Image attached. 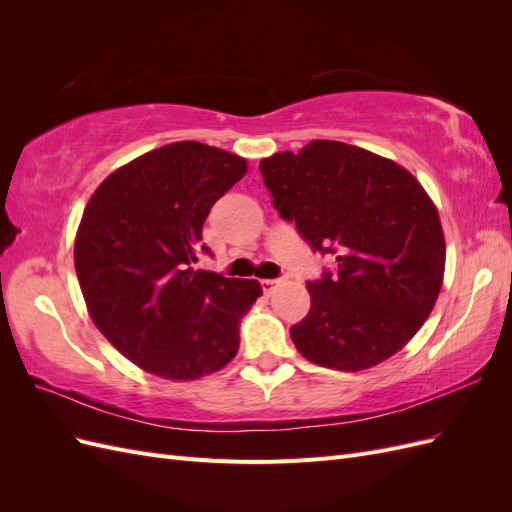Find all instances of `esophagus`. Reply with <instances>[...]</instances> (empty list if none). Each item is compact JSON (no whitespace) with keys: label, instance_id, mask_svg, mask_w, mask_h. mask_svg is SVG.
<instances>
[{"label":"esophagus","instance_id":"34e87169","mask_svg":"<svg viewBox=\"0 0 512 512\" xmlns=\"http://www.w3.org/2000/svg\"><path fill=\"white\" fill-rule=\"evenodd\" d=\"M280 284H282V280H262V282H260L262 292H265V294H271Z\"/></svg>","mask_w":512,"mask_h":512}]
</instances>
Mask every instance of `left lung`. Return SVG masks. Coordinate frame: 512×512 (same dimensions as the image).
Masks as SVG:
<instances>
[{
	"instance_id": "obj_1",
	"label": "left lung",
	"mask_w": 512,
	"mask_h": 512,
	"mask_svg": "<svg viewBox=\"0 0 512 512\" xmlns=\"http://www.w3.org/2000/svg\"><path fill=\"white\" fill-rule=\"evenodd\" d=\"M273 207L335 271L307 282L309 314L290 329L307 361L361 371L423 327L444 277L438 209L406 168L367 149L312 141L260 162Z\"/></svg>"
}]
</instances>
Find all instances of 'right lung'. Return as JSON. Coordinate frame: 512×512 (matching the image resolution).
I'll list each match as a JSON object with an SVG mask.
<instances>
[{"label":"right lung","mask_w":512,"mask_h":512,"mask_svg":"<svg viewBox=\"0 0 512 512\" xmlns=\"http://www.w3.org/2000/svg\"><path fill=\"white\" fill-rule=\"evenodd\" d=\"M247 162L196 141L153 149L108 175L76 232L74 267L91 320L126 359L196 380L239 350L256 280L196 269L203 224Z\"/></svg>","instance_id":"right-lung-1"}]
</instances>
